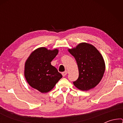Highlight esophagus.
I'll list each match as a JSON object with an SVG mask.
<instances>
[{"instance_id":"esophagus-1","label":"esophagus","mask_w":123,"mask_h":123,"mask_svg":"<svg viewBox=\"0 0 123 123\" xmlns=\"http://www.w3.org/2000/svg\"><path fill=\"white\" fill-rule=\"evenodd\" d=\"M62 75H63V76H65L67 74V72L65 71V72H62Z\"/></svg>"}]
</instances>
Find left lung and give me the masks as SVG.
Wrapping results in <instances>:
<instances>
[{"label": "left lung", "mask_w": 123, "mask_h": 123, "mask_svg": "<svg viewBox=\"0 0 123 123\" xmlns=\"http://www.w3.org/2000/svg\"><path fill=\"white\" fill-rule=\"evenodd\" d=\"M68 50L75 59L79 69V78L73 82L74 86L83 91L94 88L100 82L105 70L100 53L93 45L85 42Z\"/></svg>", "instance_id": "8db88e82"}]
</instances>
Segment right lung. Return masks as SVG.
<instances>
[{
  "instance_id": "obj_1",
  "label": "right lung",
  "mask_w": 123,
  "mask_h": 123,
  "mask_svg": "<svg viewBox=\"0 0 123 123\" xmlns=\"http://www.w3.org/2000/svg\"><path fill=\"white\" fill-rule=\"evenodd\" d=\"M58 53L57 49L49 50L40 47L29 55L25 63L24 76L33 88L42 93H47L62 78V74L51 64Z\"/></svg>"
}]
</instances>
